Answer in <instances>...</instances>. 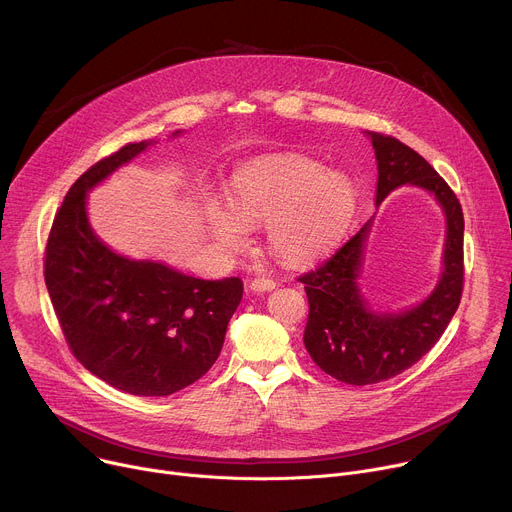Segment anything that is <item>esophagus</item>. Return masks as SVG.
<instances>
[{
  "mask_svg": "<svg viewBox=\"0 0 512 512\" xmlns=\"http://www.w3.org/2000/svg\"><path fill=\"white\" fill-rule=\"evenodd\" d=\"M249 287H251L253 291H271V289L275 287V281L269 279V277H255V279L249 283Z\"/></svg>",
  "mask_w": 512,
  "mask_h": 512,
  "instance_id": "34e87169",
  "label": "esophagus"
}]
</instances>
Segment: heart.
<instances>
[{"mask_svg": "<svg viewBox=\"0 0 512 512\" xmlns=\"http://www.w3.org/2000/svg\"><path fill=\"white\" fill-rule=\"evenodd\" d=\"M356 210V188L340 172L285 158L243 170L231 190V210L210 206L206 221L223 249L237 253L249 241L247 227H265L269 251L304 265L326 255L346 233Z\"/></svg>", "mask_w": 512, "mask_h": 512, "instance_id": "b5f03b06", "label": "heart"}]
</instances>
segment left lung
<instances>
[{
    "mask_svg": "<svg viewBox=\"0 0 512 512\" xmlns=\"http://www.w3.org/2000/svg\"><path fill=\"white\" fill-rule=\"evenodd\" d=\"M369 137L379 168L377 204L403 184L425 188L444 208L448 237L440 283L427 300L401 314L371 312L360 294L358 275L371 221L330 259L298 277L310 304L306 350L326 375L356 387L393 379L413 367L442 338L464 287V214L454 190L397 137L377 131Z\"/></svg>",
    "mask_w": 512,
    "mask_h": 512,
    "instance_id": "left-lung-1",
    "label": "left lung"
}]
</instances>
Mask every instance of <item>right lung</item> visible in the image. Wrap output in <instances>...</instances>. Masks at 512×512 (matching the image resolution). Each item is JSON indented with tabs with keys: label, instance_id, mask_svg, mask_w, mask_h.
Wrapping results in <instances>:
<instances>
[{
	"label": "right lung",
	"instance_id": "1",
	"mask_svg": "<svg viewBox=\"0 0 512 512\" xmlns=\"http://www.w3.org/2000/svg\"><path fill=\"white\" fill-rule=\"evenodd\" d=\"M148 145H123L70 186L48 235L44 279L66 344L87 371L131 395L168 397L206 375L221 354L243 281L131 261L91 231L87 192Z\"/></svg>",
	"mask_w": 512,
	"mask_h": 512
}]
</instances>
